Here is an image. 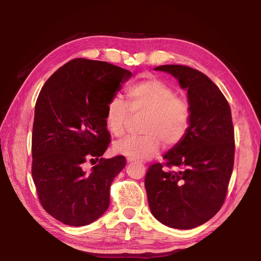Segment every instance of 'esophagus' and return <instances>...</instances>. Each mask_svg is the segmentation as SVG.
<instances>
[{"mask_svg": "<svg viewBox=\"0 0 261 261\" xmlns=\"http://www.w3.org/2000/svg\"><path fill=\"white\" fill-rule=\"evenodd\" d=\"M127 162H128V163H130V162H136V160H134V159H130V158H127ZM140 164H143V163H141V162H140ZM143 165H144V164H143Z\"/></svg>", "mask_w": 261, "mask_h": 261, "instance_id": "1", "label": "esophagus"}]
</instances>
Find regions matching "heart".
Instances as JSON below:
<instances>
[{
	"instance_id": "b5f03b06",
	"label": "heart",
	"mask_w": 261,
	"mask_h": 261,
	"mask_svg": "<svg viewBox=\"0 0 261 261\" xmlns=\"http://www.w3.org/2000/svg\"><path fill=\"white\" fill-rule=\"evenodd\" d=\"M146 116L141 136H132L115 144L114 150L134 160H146L160 151L163 141L175 146L184 139L191 123V106L164 82L151 78L129 86L125 101L113 97L106 106V126L114 137L123 136L132 114Z\"/></svg>"
}]
</instances>
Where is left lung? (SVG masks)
Here are the masks:
<instances>
[{
    "mask_svg": "<svg viewBox=\"0 0 261 261\" xmlns=\"http://www.w3.org/2000/svg\"><path fill=\"white\" fill-rule=\"evenodd\" d=\"M171 74L187 90L191 123L179 144L150 165L145 187L150 211L162 224L189 230L222 207L234 164V128L225 97L208 76L183 65L154 68ZM176 168L174 171L170 167Z\"/></svg>",
    "mask_w": 261,
    "mask_h": 261,
    "instance_id": "1",
    "label": "left lung"
}]
</instances>
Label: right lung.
Segmentation results:
<instances>
[{"label": "right lung", "instance_id": "right-lung-1", "mask_svg": "<svg viewBox=\"0 0 261 261\" xmlns=\"http://www.w3.org/2000/svg\"><path fill=\"white\" fill-rule=\"evenodd\" d=\"M108 62L74 59L43 85L35 107L31 174L44 210L60 222L84 226L110 204V186L126 165L103 159L110 141L106 106L132 77ZM88 160L99 161L91 172Z\"/></svg>", "mask_w": 261, "mask_h": 261}]
</instances>
